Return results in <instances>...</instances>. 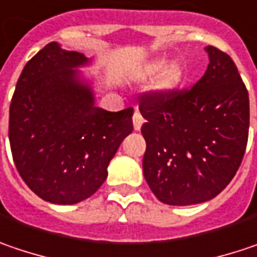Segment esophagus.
Segmentation results:
<instances>
[{
	"instance_id": "obj_1",
	"label": "esophagus",
	"mask_w": 257,
	"mask_h": 257,
	"mask_svg": "<svg viewBox=\"0 0 257 257\" xmlns=\"http://www.w3.org/2000/svg\"><path fill=\"white\" fill-rule=\"evenodd\" d=\"M132 122H134V129H135V131H140V129H141V126H143L144 123V119L138 110H135L134 117H132Z\"/></svg>"
}]
</instances>
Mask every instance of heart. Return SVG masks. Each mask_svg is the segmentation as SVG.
Instances as JSON below:
<instances>
[{"label": "heart", "instance_id": "1", "mask_svg": "<svg viewBox=\"0 0 257 257\" xmlns=\"http://www.w3.org/2000/svg\"><path fill=\"white\" fill-rule=\"evenodd\" d=\"M160 72H161V75L157 81V88L161 93L174 91L185 78V68L177 62L167 64V61L164 58L151 61L144 69V74L147 77H156Z\"/></svg>", "mask_w": 257, "mask_h": 257}]
</instances>
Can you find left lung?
<instances>
[{"mask_svg":"<svg viewBox=\"0 0 257 257\" xmlns=\"http://www.w3.org/2000/svg\"><path fill=\"white\" fill-rule=\"evenodd\" d=\"M209 64L190 90L141 97L144 177L163 204H202L231 182L249 137V93L233 59L206 46Z\"/></svg>","mask_w":257,"mask_h":257,"instance_id":"8db88e82","label":"left lung"}]
</instances>
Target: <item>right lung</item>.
Segmentation results:
<instances>
[{
	"mask_svg": "<svg viewBox=\"0 0 257 257\" xmlns=\"http://www.w3.org/2000/svg\"><path fill=\"white\" fill-rule=\"evenodd\" d=\"M90 58L51 42L22 71L10 104L8 138L14 164L39 198L58 205L90 198L132 132L134 109L97 107L78 68Z\"/></svg>",
	"mask_w": 257,
	"mask_h": 257,
	"instance_id": "right-lung-1",
	"label": "right lung"
}]
</instances>
